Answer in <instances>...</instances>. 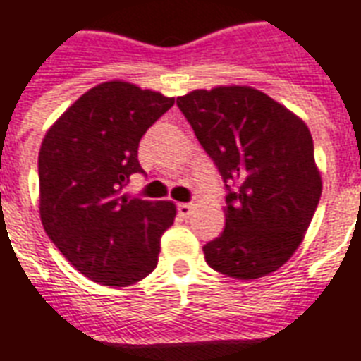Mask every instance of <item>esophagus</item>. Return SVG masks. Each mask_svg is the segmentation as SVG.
<instances>
[{
    "label": "esophagus",
    "instance_id": "obj_1",
    "mask_svg": "<svg viewBox=\"0 0 361 361\" xmlns=\"http://www.w3.org/2000/svg\"><path fill=\"white\" fill-rule=\"evenodd\" d=\"M178 214L181 217H189L192 214V204H189V202H180L178 204Z\"/></svg>",
    "mask_w": 361,
    "mask_h": 361
}]
</instances>
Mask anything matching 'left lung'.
<instances>
[{
    "instance_id": "left-lung-1",
    "label": "left lung",
    "mask_w": 361,
    "mask_h": 361,
    "mask_svg": "<svg viewBox=\"0 0 361 361\" xmlns=\"http://www.w3.org/2000/svg\"><path fill=\"white\" fill-rule=\"evenodd\" d=\"M225 183V229L202 246L206 263L254 280L290 259L322 195L307 125L252 87L192 90L176 100Z\"/></svg>"
}]
</instances>
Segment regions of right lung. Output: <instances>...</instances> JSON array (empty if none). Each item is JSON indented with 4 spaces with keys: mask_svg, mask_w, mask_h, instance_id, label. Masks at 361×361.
<instances>
[{
    "mask_svg": "<svg viewBox=\"0 0 361 361\" xmlns=\"http://www.w3.org/2000/svg\"><path fill=\"white\" fill-rule=\"evenodd\" d=\"M172 106L174 98L130 82H102L68 107L41 144L43 227L66 259L98 284L130 286L157 267L176 206L123 189L132 174H144L140 140Z\"/></svg>",
    "mask_w": 361,
    "mask_h": 361,
    "instance_id": "add662e5",
    "label": "right lung"
}]
</instances>
